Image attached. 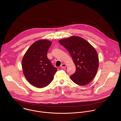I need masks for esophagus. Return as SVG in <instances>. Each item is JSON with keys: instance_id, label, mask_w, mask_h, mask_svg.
Returning a JSON list of instances; mask_svg holds the SVG:
<instances>
[{"instance_id": "1", "label": "esophagus", "mask_w": 121, "mask_h": 121, "mask_svg": "<svg viewBox=\"0 0 121 121\" xmlns=\"http://www.w3.org/2000/svg\"><path fill=\"white\" fill-rule=\"evenodd\" d=\"M66 66V65L65 64H62L61 65V67H62V68H65V67Z\"/></svg>"}]
</instances>
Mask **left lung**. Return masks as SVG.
Segmentation results:
<instances>
[{"mask_svg": "<svg viewBox=\"0 0 121 121\" xmlns=\"http://www.w3.org/2000/svg\"><path fill=\"white\" fill-rule=\"evenodd\" d=\"M59 43L69 53L76 65V71L71 79L80 86L88 84L96 75L99 57L95 49L83 38L73 36L63 39Z\"/></svg>", "mask_w": 121, "mask_h": 121, "instance_id": "1", "label": "left lung"}]
</instances>
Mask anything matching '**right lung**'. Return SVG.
I'll use <instances>...</instances> for the list:
<instances>
[{
    "instance_id": "obj_1",
    "label": "right lung",
    "mask_w": 121,
    "mask_h": 121,
    "mask_svg": "<svg viewBox=\"0 0 121 121\" xmlns=\"http://www.w3.org/2000/svg\"><path fill=\"white\" fill-rule=\"evenodd\" d=\"M52 42L46 39L32 43L24 54L22 68L27 80L37 88H44L54 79L57 68L54 67L47 54Z\"/></svg>"
}]
</instances>
